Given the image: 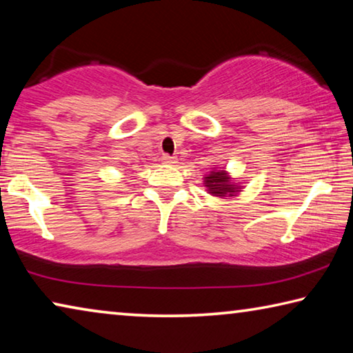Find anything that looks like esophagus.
Masks as SVG:
<instances>
[{
    "label": "esophagus",
    "mask_w": 353,
    "mask_h": 353,
    "mask_svg": "<svg viewBox=\"0 0 353 353\" xmlns=\"http://www.w3.org/2000/svg\"><path fill=\"white\" fill-rule=\"evenodd\" d=\"M162 162L166 165H172V163H176V159L171 157V155H168V154H165L162 157Z\"/></svg>",
    "instance_id": "34e87169"
}]
</instances>
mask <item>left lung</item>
<instances>
[{"label": "left lung", "instance_id": "8db88e82", "mask_svg": "<svg viewBox=\"0 0 353 353\" xmlns=\"http://www.w3.org/2000/svg\"><path fill=\"white\" fill-rule=\"evenodd\" d=\"M204 187L212 196L225 198V196H236L240 193L241 187L236 182L232 181L229 172L224 170H213L204 177Z\"/></svg>", "mask_w": 353, "mask_h": 353}]
</instances>
